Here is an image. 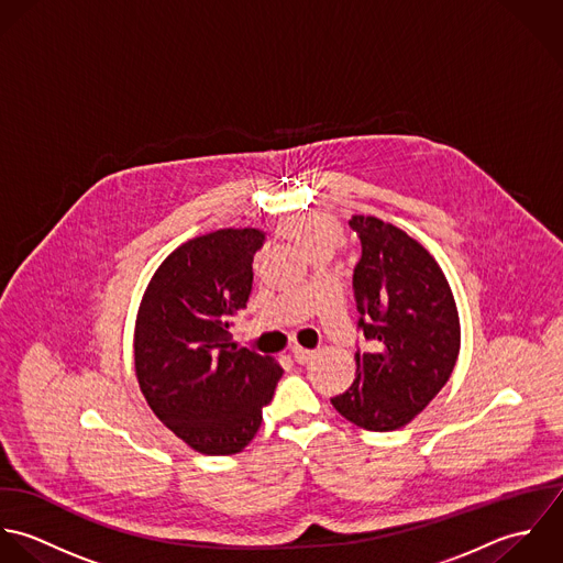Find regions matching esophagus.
Masks as SVG:
<instances>
[{"mask_svg": "<svg viewBox=\"0 0 563 563\" xmlns=\"http://www.w3.org/2000/svg\"><path fill=\"white\" fill-rule=\"evenodd\" d=\"M313 350H309V347H302V345H294L291 347V356H294V361L296 363H309L311 358H313Z\"/></svg>", "mask_w": 563, "mask_h": 563, "instance_id": "esophagus-1", "label": "esophagus"}]
</instances>
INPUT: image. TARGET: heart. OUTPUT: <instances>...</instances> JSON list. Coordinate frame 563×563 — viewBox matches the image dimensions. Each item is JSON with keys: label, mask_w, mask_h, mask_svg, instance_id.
Segmentation results:
<instances>
[{"label": "heart", "mask_w": 563, "mask_h": 563, "mask_svg": "<svg viewBox=\"0 0 563 563\" xmlns=\"http://www.w3.org/2000/svg\"><path fill=\"white\" fill-rule=\"evenodd\" d=\"M283 234L300 243L309 254L316 252H335L345 241V232L331 216H307L300 220H289L280 224Z\"/></svg>", "instance_id": "b5f03b06"}]
</instances>
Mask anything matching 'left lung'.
<instances>
[{
	"label": "left lung",
	"instance_id": "left-lung-1",
	"mask_svg": "<svg viewBox=\"0 0 563 563\" xmlns=\"http://www.w3.org/2000/svg\"><path fill=\"white\" fill-rule=\"evenodd\" d=\"M361 239L354 267L358 329L372 343L354 352V383L331 398L365 431L407 427L449 383L461 347V324L449 278L435 256L402 228L352 216Z\"/></svg>",
	"mask_w": 563,
	"mask_h": 563
}]
</instances>
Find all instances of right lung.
Wrapping results in <instances>:
<instances>
[{
    "mask_svg": "<svg viewBox=\"0 0 563 563\" xmlns=\"http://www.w3.org/2000/svg\"><path fill=\"white\" fill-rule=\"evenodd\" d=\"M265 234L222 228L178 245L154 272L134 322V374L154 416L189 449L236 454L261 429L283 367L236 350L230 318L252 291Z\"/></svg>",
    "mask_w": 563,
    "mask_h": 563,
    "instance_id": "1",
    "label": "right lung"
}]
</instances>
